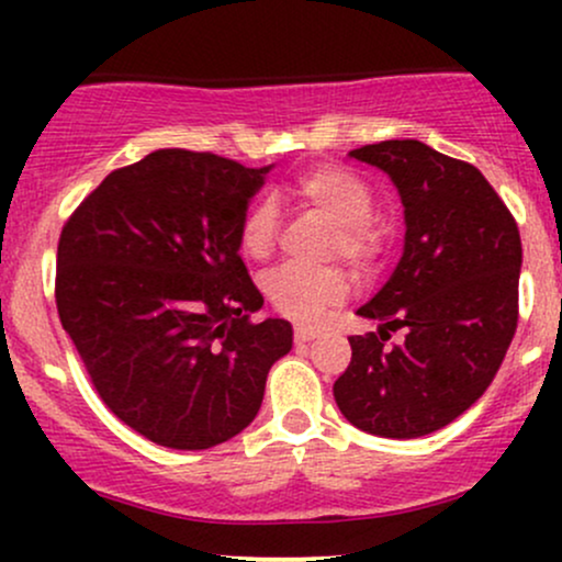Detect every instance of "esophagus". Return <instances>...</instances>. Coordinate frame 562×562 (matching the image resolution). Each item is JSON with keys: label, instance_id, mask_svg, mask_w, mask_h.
Instances as JSON below:
<instances>
[{"label": "esophagus", "instance_id": "esophagus-1", "mask_svg": "<svg viewBox=\"0 0 562 562\" xmlns=\"http://www.w3.org/2000/svg\"><path fill=\"white\" fill-rule=\"evenodd\" d=\"M293 338H295V344H308V340L317 338V330H314V327H306V325H295Z\"/></svg>", "mask_w": 562, "mask_h": 562}]
</instances>
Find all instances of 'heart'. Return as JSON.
<instances>
[{
    "mask_svg": "<svg viewBox=\"0 0 562 562\" xmlns=\"http://www.w3.org/2000/svg\"><path fill=\"white\" fill-rule=\"evenodd\" d=\"M293 195L303 209L333 224L327 254L344 256L364 269L380 254V229L370 218L372 192L362 179L344 169L319 166L303 171L293 182ZM280 211L269 198L256 200L240 222V245L250 259H263L274 248ZM263 293L280 314L299 322H314L327 306L346 299L348 280L340 269H306L282 263L263 277Z\"/></svg>",
    "mask_w": 562,
    "mask_h": 562,
    "instance_id": "b5f03b06",
    "label": "heart"
}]
</instances>
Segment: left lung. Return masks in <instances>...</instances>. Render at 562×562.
<instances>
[{"label":"left lung","mask_w":562,"mask_h":562,"mask_svg":"<svg viewBox=\"0 0 562 562\" xmlns=\"http://www.w3.org/2000/svg\"><path fill=\"white\" fill-rule=\"evenodd\" d=\"M348 158L389 173L404 205V250L357 312L378 333L348 338L351 364L333 396L359 430L420 438L479 402L505 359L518 325V224L475 166L425 142L385 139ZM398 326L405 340L385 347Z\"/></svg>","instance_id":"8db88e82"}]
</instances>
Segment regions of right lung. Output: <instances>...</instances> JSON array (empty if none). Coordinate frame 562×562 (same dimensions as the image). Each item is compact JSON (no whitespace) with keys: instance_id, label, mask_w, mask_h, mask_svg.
Segmentation results:
<instances>
[{"instance_id":"add662e5","label":"right lung","mask_w":562,"mask_h":562,"mask_svg":"<svg viewBox=\"0 0 562 562\" xmlns=\"http://www.w3.org/2000/svg\"><path fill=\"white\" fill-rule=\"evenodd\" d=\"M272 166L169 147L108 173L57 245V314L108 409L169 449H211L259 415L293 348L240 259Z\"/></svg>"}]
</instances>
